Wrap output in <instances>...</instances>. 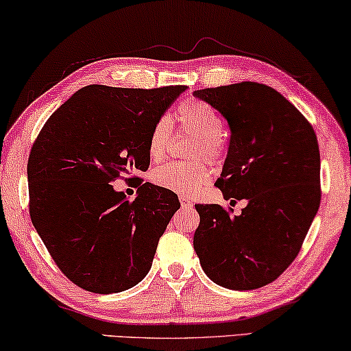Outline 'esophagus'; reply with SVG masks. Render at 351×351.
<instances>
[{
  "label": "esophagus",
  "instance_id": "esophagus-1",
  "mask_svg": "<svg viewBox=\"0 0 351 351\" xmlns=\"http://www.w3.org/2000/svg\"><path fill=\"white\" fill-rule=\"evenodd\" d=\"M180 202H181L182 208H191V206L193 204V203L191 202V198H187V197H180Z\"/></svg>",
  "mask_w": 351,
  "mask_h": 351
}]
</instances>
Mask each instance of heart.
<instances>
[{"label":"heart","instance_id":"heart-1","mask_svg":"<svg viewBox=\"0 0 351 351\" xmlns=\"http://www.w3.org/2000/svg\"><path fill=\"white\" fill-rule=\"evenodd\" d=\"M175 121L181 132L195 136V158H204L209 162H220L225 156L223 120L220 114L203 99L189 98L178 106ZM173 126L167 115L160 117L152 128L148 138V154L153 160H160L169 152ZM154 186L176 192L180 195H193L210 181V170L204 162L178 164L167 162L152 171Z\"/></svg>","mask_w":351,"mask_h":351}]
</instances>
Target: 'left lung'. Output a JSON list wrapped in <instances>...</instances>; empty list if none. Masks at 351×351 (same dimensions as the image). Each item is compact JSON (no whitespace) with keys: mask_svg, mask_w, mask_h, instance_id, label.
Wrapping results in <instances>:
<instances>
[{"mask_svg":"<svg viewBox=\"0 0 351 351\" xmlns=\"http://www.w3.org/2000/svg\"><path fill=\"white\" fill-rule=\"evenodd\" d=\"M225 117L228 156L215 186L232 208L195 204L193 248L219 286L252 291L275 281L293 263L320 206V153L313 125L265 84L243 81L195 90Z\"/></svg>","mask_w":351,"mask_h":351,"instance_id":"left-lung-1","label":"left lung"}]
</instances>
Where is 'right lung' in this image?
<instances>
[{"mask_svg":"<svg viewBox=\"0 0 351 351\" xmlns=\"http://www.w3.org/2000/svg\"><path fill=\"white\" fill-rule=\"evenodd\" d=\"M186 86L82 87L51 114L27 159L29 215L56 265L95 293L126 291L152 269L180 209L173 192L138 181L128 199L110 186L149 165L152 128Z\"/></svg>","mask_w":351,"mask_h":351,"instance_id":"add662e5","label":"right lung"}]
</instances>
